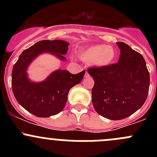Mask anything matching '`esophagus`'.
<instances>
[{
    "label": "esophagus",
    "instance_id": "1",
    "mask_svg": "<svg viewBox=\"0 0 157 157\" xmlns=\"http://www.w3.org/2000/svg\"><path fill=\"white\" fill-rule=\"evenodd\" d=\"M85 76H86V77H87V76H89V74H88V72H87V71H86V74H85Z\"/></svg>",
    "mask_w": 157,
    "mask_h": 157
}]
</instances>
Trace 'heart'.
<instances>
[{"mask_svg": "<svg viewBox=\"0 0 157 157\" xmlns=\"http://www.w3.org/2000/svg\"><path fill=\"white\" fill-rule=\"evenodd\" d=\"M79 57L86 63H93L97 67H107L115 61L116 52L111 45H94L79 52Z\"/></svg>", "mask_w": 157, "mask_h": 157, "instance_id": "b5f03b06", "label": "heart"}]
</instances>
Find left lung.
<instances>
[{"label": "left lung", "mask_w": 157, "mask_h": 157, "mask_svg": "<svg viewBox=\"0 0 157 157\" xmlns=\"http://www.w3.org/2000/svg\"><path fill=\"white\" fill-rule=\"evenodd\" d=\"M121 50L117 64L90 67L94 80L92 102L104 118L121 120L138 110L146 101L150 74L146 61L139 52L124 42H117Z\"/></svg>", "instance_id": "obj_1"}]
</instances>
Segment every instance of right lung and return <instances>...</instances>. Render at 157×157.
<instances>
[{
  "label": "right lung",
  "mask_w": 157,
  "mask_h": 157,
  "mask_svg": "<svg viewBox=\"0 0 157 157\" xmlns=\"http://www.w3.org/2000/svg\"><path fill=\"white\" fill-rule=\"evenodd\" d=\"M68 42L63 40H42L22 52L12 71V90L20 105L33 115L48 118L61 112L65 106L69 90L81 82L85 71L72 74L66 70H57L44 81L34 83L27 77L30 63L42 53H51L59 59L68 50Z\"/></svg>",
  "instance_id": "1"
}]
</instances>
